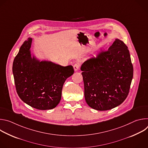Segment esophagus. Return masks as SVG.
Listing matches in <instances>:
<instances>
[{"label": "esophagus", "instance_id": "34e87169", "mask_svg": "<svg viewBox=\"0 0 148 148\" xmlns=\"http://www.w3.org/2000/svg\"><path fill=\"white\" fill-rule=\"evenodd\" d=\"M79 67H80V66H79V64H78V63H75V64L73 66L74 71H77L79 69Z\"/></svg>", "mask_w": 148, "mask_h": 148}]
</instances>
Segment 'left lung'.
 Wrapping results in <instances>:
<instances>
[{
    "instance_id": "obj_1",
    "label": "left lung",
    "mask_w": 148,
    "mask_h": 148,
    "mask_svg": "<svg viewBox=\"0 0 148 148\" xmlns=\"http://www.w3.org/2000/svg\"><path fill=\"white\" fill-rule=\"evenodd\" d=\"M81 70L84 96L91 108L111 110L127 97L134 69L128 47L122 41L116 39L107 50L87 59Z\"/></svg>"
}]
</instances>
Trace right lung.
<instances>
[{
  "instance_id": "add662e5",
  "label": "right lung",
  "mask_w": 148,
  "mask_h": 148,
  "mask_svg": "<svg viewBox=\"0 0 148 148\" xmlns=\"http://www.w3.org/2000/svg\"><path fill=\"white\" fill-rule=\"evenodd\" d=\"M32 38L25 41L14 59L12 70L16 91L30 107L39 110H51L60 102L63 84L74 74V69L72 66L62 67L32 58Z\"/></svg>"
}]
</instances>
